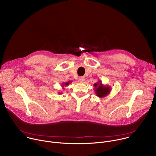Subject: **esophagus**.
I'll return each mask as SVG.
<instances>
[{
    "label": "esophagus",
    "instance_id": "1",
    "mask_svg": "<svg viewBox=\"0 0 156 156\" xmlns=\"http://www.w3.org/2000/svg\"><path fill=\"white\" fill-rule=\"evenodd\" d=\"M78 81L80 82V83H83L84 81V78L83 77V76H81L78 79Z\"/></svg>",
    "mask_w": 156,
    "mask_h": 156
}]
</instances>
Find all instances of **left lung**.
Instances as JSON below:
<instances>
[{
    "label": "left lung",
    "mask_w": 156,
    "mask_h": 156,
    "mask_svg": "<svg viewBox=\"0 0 156 156\" xmlns=\"http://www.w3.org/2000/svg\"><path fill=\"white\" fill-rule=\"evenodd\" d=\"M94 92L98 97L102 98L107 96L111 91V87L108 85H104L101 80H99L94 84Z\"/></svg>",
    "instance_id": "8db88e82"
}]
</instances>
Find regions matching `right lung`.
<instances>
[{"label":"right lung","instance_id":"1","mask_svg":"<svg viewBox=\"0 0 156 156\" xmlns=\"http://www.w3.org/2000/svg\"><path fill=\"white\" fill-rule=\"evenodd\" d=\"M70 82H71L70 81H69L68 82H66V83H62V87H63L64 86H68ZM59 94H60V93H59Z\"/></svg>","mask_w":156,"mask_h":156}]
</instances>
